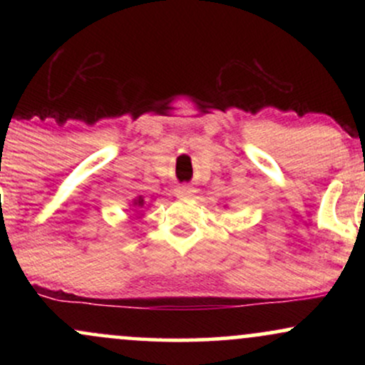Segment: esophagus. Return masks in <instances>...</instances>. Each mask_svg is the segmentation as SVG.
<instances>
[{
    "mask_svg": "<svg viewBox=\"0 0 365 365\" xmlns=\"http://www.w3.org/2000/svg\"><path fill=\"white\" fill-rule=\"evenodd\" d=\"M192 194H194V190L187 185H178L177 188H175V195L177 197H190Z\"/></svg>",
    "mask_w": 365,
    "mask_h": 365,
    "instance_id": "1",
    "label": "esophagus"
}]
</instances>
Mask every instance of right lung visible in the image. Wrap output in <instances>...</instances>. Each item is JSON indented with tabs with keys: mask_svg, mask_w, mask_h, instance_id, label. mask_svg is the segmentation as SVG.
Here are the masks:
<instances>
[{
	"mask_svg": "<svg viewBox=\"0 0 365 365\" xmlns=\"http://www.w3.org/2000/svg\"><path fill=\"white\" fill-rule=\"evenodd\" d=\"M133 206H139V207H142V206H144V200H142V199H137L135 202H133Z\"/></svg>",
	"mask_w": 365,
	"mask_h": 365,
	"instance_id": "1",
	"label": "right lung"
}]
</instances>
